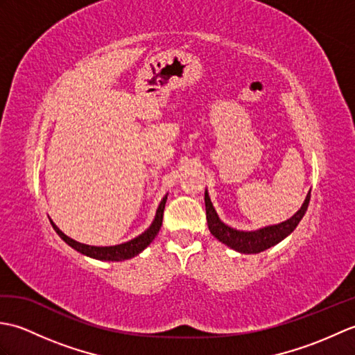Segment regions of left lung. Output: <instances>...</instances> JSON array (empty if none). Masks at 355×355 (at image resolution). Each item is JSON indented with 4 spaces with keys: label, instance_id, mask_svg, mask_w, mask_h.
<instances>
[{
    "label": "left lung",
    "instance_id": "left-lung-1",
    "mask_svg": "<svg viewBox=\"0 0 355 355\" xmlns=\"http://www.w3.org/2000/svg\"><path fill=\"white\" fill-rule=\"evenodd\" d=\"M310 197H311V191L308 192L302 207H300L297 212L290 218V220L279 224H273V225H267V227H262L258 230L244 232V230L233 229L220 220V216H218L212 201H210L209 193L206 191L205 202H206V218H207L209 230L218 241H221L223 244H225L239 253H247V254L261 253L263 250H267V248L276 245L277 243H281L282 239H285L294 229L297 227V224L300 223V220H302L306 212L308 205H310Z\"/></svg>",
    "mask_w": 355,
    "mask_h": 355
}]
</instances>
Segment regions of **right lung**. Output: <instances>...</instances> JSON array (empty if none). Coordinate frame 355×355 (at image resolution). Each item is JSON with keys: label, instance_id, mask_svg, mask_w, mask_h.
<instances>
[{"label": "right lung", "instance_id": "right-lung-1", "mask_svg": "<svg viewBox=\"0 0 355 355\" xmlns=\"http://www.w3.org/2000/svg\"><path fill=\"white\" fill-rule=\"evenodd\" d=\"M166 200H168V195H164V198L162 200L160 206H158L153 224H150L149 227L141 233V235H139L137 238H134L131 241H128V243L117 244V245L96 247V245H87V244L78 243V241H74V239L67 236L62 230H59V227L53 221H50V223L53 225V229L56 230L58 235L61 236L70 247H73L76 252L85 254V256H89V258L99 259V261H125V259H131V258H134V256H137L139 253L145 250V248L150 243H153V239L157 236L158 230H160V227H162Z\"/></svg>", "mask_w": 355, "mask_h": 355}]
</instances>
